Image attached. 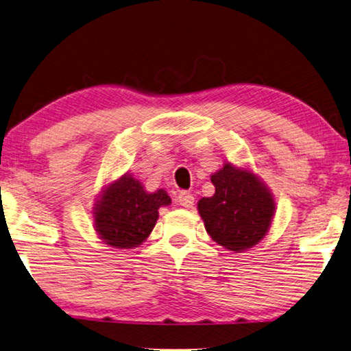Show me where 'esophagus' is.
I'll list each match as a JSON object with an SVG mask.
<instances>
[{"label": "esophagus", "instance_id": "obj_1", "mask_svg": "<svg viewBox=\"0 0 351 351\" xmlns=\"http://www.w3.org/2000/svg\"><path fill=\"white\" fill-rule=\"evenodd\" d=\"M177 202L180 206L183 208H193L194 206V195L189 194V193H180L177 197Z\"/></svg>", "mask_w": 351, "mask_h": 351}]
</instances>
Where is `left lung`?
<instances>
[{
  "label": "left lung",
  "instance_id": "8db88e82",
  "mask_svg": "<svg viewBox=\"0 0 351 351\" xmlns=\"http://www.w3.org/2000/svg\"><path fill=\"white\" fill-rule=\"evenodd\" d=\"M215 193L197 210L210 238L230 252H244L267 235L276 213L272 191L250 167L224 162L210 174Z\"/></svg>",
  "mask_w": 351,
  "mask_h": 351
}]
</instances>
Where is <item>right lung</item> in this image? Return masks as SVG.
<instances>
[{"mask_svg": "<svg viewBox=\"0 0 351 351\" xmlns=\"http://www.w3.org/2000/svg\"><path fill=\"white\" fill-rule=\"evenodd\" d=\"M169 204L167 191L148 193L141 180L125 173L102 186L91 208L93 228L108 247L136 249L153 232L158 209Z\"/></svg>", "mask_w": 351, "mask_h": 351, "instance_id": "right-lung-1", "label": "right lung"}]
</instances>
